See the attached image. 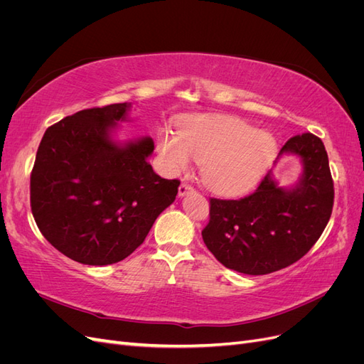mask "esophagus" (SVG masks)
Segmentation results:
<instances>
[{"label":"esophagus","instance_id":"1","mask_svg":"<svg viewBox=\"0 0 364 364\" xmlns=\"http://www.w3.org/2000/svg\"><path fill=\"white\" fill-rule=\"evenodd\" d=\"M194 191V188L191 185H188V183H181V186H179V197H183V196H186V194H190V193H193Z\"/></svg>","mask_w":364,"mask_h":364}]
</instances>
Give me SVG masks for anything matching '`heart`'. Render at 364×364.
I'll return each instance as SVG.
<instances>
[{
	"mask_svg": "<svg viewBox=\"0 0 364 364\" xmlns=\"http://www.w3.org/2000/svg\"><path fill=\"white\" fill-rule=\"evenodd\" d=\"M158 149L171 171H185L194 158L202 162V179L209 190L235 197L261 181L277 142L267 132L252 130L245 121L217 115L186 121L179 135L161 132Z\"/></svg>",
	"mask_w": 364,
	"mask_h": 364,
	"instance_id": "b5f03b06",
	"label": "heart"
}]
</instances>
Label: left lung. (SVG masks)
I'll return each mask as SVG.
<instances>
[{"label": "left lung", "instance_id": "8db88e82", "mask_svg": "<svg viewBox=\"0 0 364 364\" xmlns=\"http://www.w3.org/2000/svg\"><path fill=\"white\" fill-rule=\"evenodd\" d=\"M287 153L302 162L301 178L291 188H282L269 171L257 191L243 199L209 200L202 237L225 267L245 274L277 272L301 259L322 235L334 203L323 142L313 134L296 135L279 156Z\"/></svg>", "mask_w": 364, "mask_h": 364}]
</instances>
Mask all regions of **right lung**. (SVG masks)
Wrapping results in <instances>:
<instances>
[{"label":"right lung","instance_id":"right-lung-1","mask_svg":"<svg viewBox=\"0 0 364 364\" xmlns=\"http://www.w3.org/2000/svg\"><path fill=\"white\" fill-rule=\"evenodd\" d=\"M129 109V103L83 109L50 126L31 170L30 205L42 235L87 266L127 258L181 185L153 171L150 136L124 144L112 139Z\"/></svg>","mask_w":364,"mask_h":364}]
</instances>
